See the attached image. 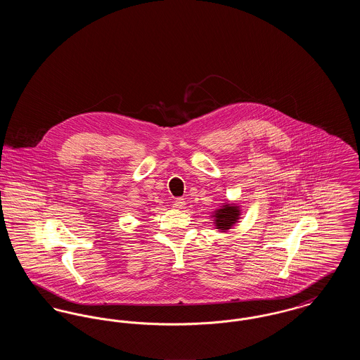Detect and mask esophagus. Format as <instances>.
<instances>
[{
	"instance_id": "34e87169",
	"label": "esophagus",
	"mask_w": 360,
	"mask_h": 360,
	"mask_svg": "<svg viewBox=\"0 0 360 360\" xmlns=\"http://www.w3.org/2000/svg\"><path fill=\"white\" fill-rule=\"evenodd\" d=\"M184 206H185V200L184 198H176L174 201V207L175 209H184Z\"/></svg>"
}]
</instances>
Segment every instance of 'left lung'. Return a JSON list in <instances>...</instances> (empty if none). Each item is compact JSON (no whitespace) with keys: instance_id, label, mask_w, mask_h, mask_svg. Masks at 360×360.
Wrapping results in <instances>:
<instances>
[{"instance_id":"8db88e82","label":"left lung","mask_w":360,"mask_h":360,"mask_svg":"<svg viewBox=\"0 0 360 360\" xmlns=\"http://www.w3.org/2000/svg\"><path fill=\"white\" fill-rule=\"evenodd\" d=\"M239 206L229 205V204L223 205L221 209L216 210V214H214V217H216L214 224H216L217 229H221L223 232L228 231L233 224L239 220Z\"/></svg>"}]
</instances>
